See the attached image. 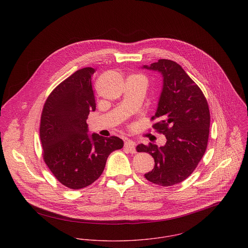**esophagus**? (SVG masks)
Segmentation results:
<instances>
[{
    "mask_svg": "<svg viewBox=\"0 0 248 248\" xmlns=\"http://www.w3.org/2000/svg\"><path fill=\"white\" fill-rule=\"evenodd\" d=\"M124 147L131 154H136V152H137L136 151V144L133 140H126Z\"/></svg>",
    "mask_w": 248,
    "mask_h": 248,
    "instance_id": "esophagus-1",
    "label": "esophagus"
}]
</instances>
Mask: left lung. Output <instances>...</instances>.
<instances>
[{
    "instance_id": "8db88e82",
    "label": "left lung",
    "mask_w": 248,
    "mask_h": 248,
    "mask_svg": "<svg viewBox=\"0 0 248 248\" xmlns=\"http://www.w3.org/2000/svg\"><path fill=\"white\" fill-rule=\"evenodd\" d=\"M144 69L162 74L163 88L152 120L153 128L166 137L161 147L149 143L137 146L138 152L150 154L154 169L145 174L147 180L172 186L189 177L202 158L208 143L210 111L200 87L176 62L159 59Z\"/></svg>"
}]
</instances>
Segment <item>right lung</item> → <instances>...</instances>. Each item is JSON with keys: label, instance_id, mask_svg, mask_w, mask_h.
Instances as JSON below:
<instances>
[{"label": "right lung", "instance_id": "add662e5", "mask_svg": "<svg viewBox=\"0 0 248 248\" xmlns=\"http://www.w3.org/2000/svg\"><path fill=\"white\" fill-rule=\"evenodd\" d=\"M93 68L75 71L48 95L43 108L40 140L44 161L56 179L70 189L93 183L104 171L107 158L121 149L117 137L88 135L87 119L95 110Z\"/></svg>", "mask_w": 248, "mask_h": 248}]
</instances>
